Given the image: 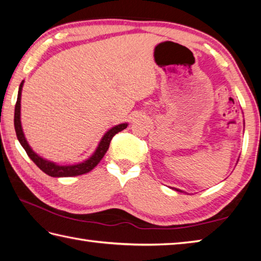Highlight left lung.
I'll return each mask as SVG.
<instances>
[{"label": "left lung", "mask_w": 261, "mask_h": 261, "mask_svg": "<svg viewBox=\"0 0 261 261\" xmlns=\"http://www.w3.org/2000/svg\"><path fill=\"white\" fill-rule=\"evenodd\" d=\"M175 190H176V191H180V192H182L181 190H178V189H175Z\"/></svg>", "instance_id": "left-lung-1"}]
</instances>
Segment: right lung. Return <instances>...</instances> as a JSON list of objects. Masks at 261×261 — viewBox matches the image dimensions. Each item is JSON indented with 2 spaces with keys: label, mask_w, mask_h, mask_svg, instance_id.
<instances>
[{
  "label": "right lung",
  "mask_w": 261,
  "mask_h": 261,
  "mask_svg": "<svg viewBox=\"0 0 261 261\" xmlns=\"http://www.w3.org/2000/svg\"><path fill=\"white\" fill-rule=\"evenodd\" d=\"M23 81L20 84L19 87V91H18V98H17V103H15L14 107V129H15V134H17V138L20 144L23 147V149L27 152V155L29 156L30 160H32L36 165H37L40 170H42L46 174L49 176H54V177H66V176H76V175H81V174H86V173L90 172L93 168L98 164V163L101 161V158L104 157L105 152L107 151L111 144L112 138H113L117 132H120L122 130H124L127 126L126 123H122L116 125L114 127H112L111 130H109L103 137V139L100 140L98 147H97L96 151L93 154L90 158L85 161L84 163H80V164H75V165H68V166H62V165H58L53 162L46 161L44 158L39 157L36 152L33 151L32 148L28 145L27 140L23 136L22 132V127H21V121H20V99H21V88H22Z\"/></svg>",
  "instance_id": "add662e5"
}]
</instances>
